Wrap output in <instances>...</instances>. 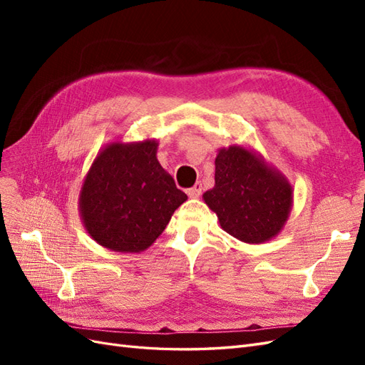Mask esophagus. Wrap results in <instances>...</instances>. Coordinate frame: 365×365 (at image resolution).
Returning <instances> with one entry per match:
<instances>
[{
    "label": "esophagus",
    "mask_w": 365,
    "mask_h": 365,
    "mask_svg": "<svg viewBox=\"0 0 365 365\" xmlns=\"http://www.w3.org/2000/svg\"><path fill=\"white\" fill-rule=\"evenodd\" d=\"M202 193V184L201 182H196L192 189L187 190V195H189L190 197H200Z\"/></svg>",
    "instance_id": "esophagus-1"
}]
</instances>
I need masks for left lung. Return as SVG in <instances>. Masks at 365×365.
<instances>
[{
    "mask_svg": "<svg viewBox=\"0 0 365 365\" xmlns=\"http://www.w3.org/2000/svg\"><path fill=\"white\" fill-rule=\"evenodd\" d=\"M215 187L202 195L219 225L245 244H263L277 236L294 201L286 176L242 145L220 148L215 160Z\"/></svg>",
    "mask_w": 365,
    "mask_h": 365,
    "instance_id": "8db88e82",
    "label": "left lung"
}]
</instances>
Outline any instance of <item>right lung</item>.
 Listing matches in <instances>:
<instances>
[{
	"label": "right lung",
	"mask_w": 365,
	"mask_h": 365,
	"mask_svg": "<svg viewBox=\"0 0 365 365\" xmlns=\"http://www.w3.org/2000/svg\"><path fill=\"white\" fill-rule=\"evenodd\" d=\"M158 141H113L97 153L79 193L82 224L98 245L148 250L187 195L157 160Z\"/></svg>",
	"instance_id": "add662e5"
}]
</instances>
